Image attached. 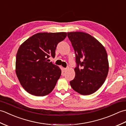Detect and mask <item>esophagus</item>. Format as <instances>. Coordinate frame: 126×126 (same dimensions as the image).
Segmentation results:
<instances>
[{
	"label": "esophagus",
	"instance_id": "esophagus-1",
	"mask_svg": "<svg viewBox=\"0 0 126 126\" xmlns=\"http://www.w3.org/2000/svg\"><path fill=\"white\" fill-rule=\"evenodd\" d=\"M67 69H68V68H63V70H64V71H66V70H67Z\"/></svg>",
	"mask_w": 126,
	"mask_h": 126
}]
</instances>
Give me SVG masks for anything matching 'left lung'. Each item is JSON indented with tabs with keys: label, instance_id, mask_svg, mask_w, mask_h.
<instances>
[{
	"label": "left lung",
	"instance_id": "obj_1",
	"mask_svg": "<svg viewBox=\"0 0 126 126\" xmlns=\"http://www.w3.org/2000/svg\"><path fill=\"white\" fill-rule=\"evenodd\" d=\"M67 34L75 52L77 64L75 77L70 82V85L80 94L90 95L102 86L108 75L107 53L103 45L89 34L83 32Z\"/></svg>",
	"mask_w": 126,
	"mask_h": 126
}]
</instances>
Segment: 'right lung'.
<instances>
[{"mask_svg":"<svg viewBox=\"0 0 126 126\" xmlns=\"http://www.w3.org/2000/svg\"><path fill=\"white\" fill-rule=\"evenodd\" d=\"M66 37L64 32H39L20 45L16 60V73L20 84L31 95L43 96L54 89L61 75V70L52 62L58 43Z\"/></svg>","mask_w":126,"mask_h":126,"instance_id":"add662e5","label":"right lung"}]
</instances>
